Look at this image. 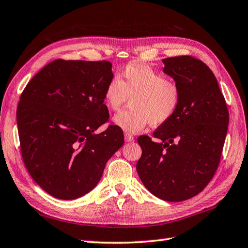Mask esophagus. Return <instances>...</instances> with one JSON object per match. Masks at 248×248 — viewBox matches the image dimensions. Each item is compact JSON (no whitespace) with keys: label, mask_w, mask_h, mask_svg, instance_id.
Listing matches in <instances>:
<instances>
[{"label":"esophagus","mask_w":248,"mask_h":248,"mask_svg":"<svg viewBox=\"0 0 248 248\" xmlns=\"http://www.w3.org/2000/svg\"><path fill=\"white\" fill-rule=\"evenodd\" d=\"M124 140L125 142H133L134 140V138H133V135H131L130 133H124Z\"/></svg>","instance_id":"34e87169"}]
</instances>
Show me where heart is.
Returning a JSON list of instances; mask_svg holds the SVG:
<instances>
[{
	"label": "heart",
	"instance_id": "b5f03b06",
	"mask_svg": "<svg viewBox=\"0 0 248 248\" xmlns=\"http://www.w3.org/2000/svg\"><path fill=\"white\" fill-rule=\"evenodd\" d=\"M181 89L175 81L146 64L132 63L120 77L106 85L104 99L108 108L119 110L130 99L131 108L119 113L114 124L128 133H137L147 124L162 125L171 120L181 104Z\"/></svg>",
	"mask_w": 248,
	"mask_h": 248
}]
</instances>
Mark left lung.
I'll list each match as a JSON object with an SVG mask.
<instances>
[{"mask_svg":"<svg viewBox=\"0 0 248 248\" xmlns=\"http://www.w3.org/2000/svg\"><path fill=\"white\" fill-rule=\"evenodd\" d=\"M163 72L181 89L178 110L154 132L140 135V181L154 196L169 202L197 196L214 176L220 161L229 111L215 75L191 56L166 58Z\"/></svg>","mask_w":248,"mask_h":248,"instance_id":"8db88e82","label":"left lung"}]
</instances>
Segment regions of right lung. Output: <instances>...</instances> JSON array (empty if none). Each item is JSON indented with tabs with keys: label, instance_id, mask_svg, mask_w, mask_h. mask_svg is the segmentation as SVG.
Segmentation results:
<instances>
[{
	"label": "right lung",
	"instance_id": "1",
	"mask_svg": "<svg viewBox=\"0 0 248 248\" xmlns=\"http://www.w3.org/2000/svg\"><path fill=\"white\" fill-rule=\"evenodd\" d=\"M108 61L58 59L28 82L17 108L22 159L35 183L50 196L74 200L92 190L108 160L124 145V132L108 123Z\"/></svg>",
	"mask_w": 248,
	"mask_h": 248
}]
</instances>
